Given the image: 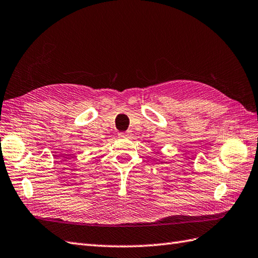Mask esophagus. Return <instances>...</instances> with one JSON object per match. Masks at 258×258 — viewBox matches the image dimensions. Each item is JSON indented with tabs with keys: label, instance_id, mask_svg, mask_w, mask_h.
<instances>
[{
	"label": "esophagus",
	"instance_id": "esophagus-1",
	"mask_svg": "<svg viewBox=\"0 0 258 258\" xmlns=\"http://www.w3.org/2000/svg\"><path fill=\"white\" fill-rule=\"evenodd\" d=\"M131 135H132V133H131L130 131H126V132L118 133V136H119V138H122V139H127V138H130Z\"/></svg>",
	"mask_w": 258,
	"mask_h": 258
}]
</instances>
